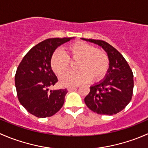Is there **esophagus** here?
Instances as JSON below:
<instances>
[{"instance_id": "34e87169", "label": "esophagus", "mask_w": 148, "mask_h": 148, "mask_svg": "<svg viewBox=\"0 0 148 148\" xmlns=\"http://www.w3.org/2000/svg\"><path fill=\"white\" fill-rule=\"evenodd\" d=\"M77 86H69L68 88H67V90L68 91H71V90H73V89H76V88H77Z\"/></svg>"}]
</instances>
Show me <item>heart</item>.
<instances>
[{
	"mask_svg": "<svg viewBox=\"0 0 148 148\" xmlns=\"http://www.w3.org/2000/svg\"><path fill=\"white\" fill-rule=\"evenodd\" d=\"M70 60H79L77 71H69L61 78V84L66 86H75L89 82H99L107 75L110 68V58L104 50L82 41L66 46L64 52L56 50L50 59L51 69L55 74L61 76L69 69Z\"/></svg>",
	"mask_w": 148,
	"mask_h": 148,
	"instance_id": "1",
	"label": "heart"
}]
</instances>
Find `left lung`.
<instances>
[{"label": "left lung", "mask_w": 148, "mask_h": 148, "mask_svg": "<svg viewBox=\"0 0 148 148\" xmlns=\"http://www.w3.org/2000/svg\"><path fill=\"white\" fill-rule=\"evenodd\" d=\"M83 40L102 46L110 58V68L100 83L90 87L84 98L86 105L98 114L112 115L126 107L133 94V73L122 54L102 40Z\"/></svg>", "instance_id": "1"}]
</instances>
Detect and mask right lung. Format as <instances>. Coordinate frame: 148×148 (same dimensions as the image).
Instances as JSON below:
<instances>
[{
	"label": "right lung",
	"instance_id": "1",
	"mask_svg": "<svg viewBox=\"0 0 148 148\" xmlns=\"http://www.w3.org/2000/svg\"><path fill=\"white\" fill-rule=\"evenodd\" d=\"M72 38H48L34 46L23 58L15 75L17 97L30 114L39 118L56 114L63 106L66 89L49 90L58 82L51 69L55 49Z\"/></svg>",
	"mask_w": 148,
	"mask_h": 148
}]
</instances>
